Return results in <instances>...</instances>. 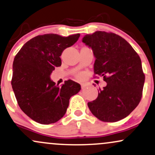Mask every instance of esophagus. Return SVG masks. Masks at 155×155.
<instances>
[{"instance_id":"1","label":"esophagus","mask_w":155,"mask_h":155,"mask_svg":"<svg viewBox=\"0 0 155 155\" xmlns=\"http://www.w3.org/2000/svg\"><path fill=\"white\" fill-rule=\"evenodd\" d=\"M86 87V84L85 83H81V88L84 89Z\"/></svg>"}]
</instances>
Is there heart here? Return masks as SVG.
<instances>
[{"instance_id":"1","label":"heart","mask_w":155,"mask_h":155,"mask_svg":"<svg viewBox=\"0 0 155 155\" xmlns=\"http://www.w3.org/2000/svg\"><path fill=\"white\" fill-rule=\"evenodd\" d=\"M77 77H78V78H81L82 77H83V75H82L81 74H78V75H77Z\"/></svg>"}]
</instances>
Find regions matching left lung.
<instances>
[{"instance_id":"left-lung-1","label":"left lung","mask_w":155,"mask_h":155,"mask_svg":"<svg viewBox=\"0 0 155 155\" xmlns=\"http://www.w3.org/2000/svg\"><path fill=\"white\" fill-rule=\"evenodd\" d=\"M96 57L94 74L102 76L107 85L88 103L98 119L113 123L126 117L138 106L145 75L139 54L124 38L113 32L96 31L83 38Z\"/></svg>"}]
</instances>
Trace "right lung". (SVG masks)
I'll return each mask as SVG.
<instances>
[{
	"label": "right lung",
	"mask_w": 155,
	"mask_h": 155,
	"mask_svg": "<svg viewBox=\"0 0 155 155\" xmlns=\"http://www.w3.org/2000/svg\"><path fill=\"white\" fill-rule=\"evenodd\" d=\"M80 34L62 37L57 34L38 35L27 41L15 56L12 85L21 110L34 121L54 123L64 115L72 96L81 85L72 80L56 85L50 75L61 65L60 56L77 42Z\"/></svg>",
	"instance_id": "add662e5"
}]
</instances>
